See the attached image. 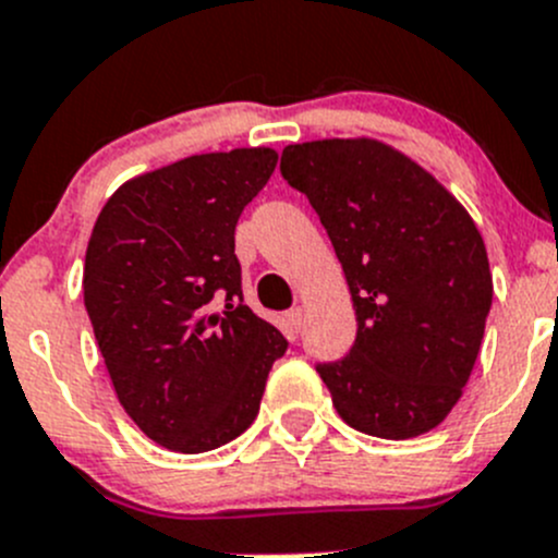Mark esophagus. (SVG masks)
Listing matches in <instances>:
<instances>
[{"instance_id": "esophagus-1", "label": "esophagus", "mask_w": 558, "mask_h": 558, "mask_svg": "<svg viewBox=\"0 0 558 558\" xmlns=\"http://www.w3.org/2000/svg\"><path fill=\"white\" fill-rule=\"evenodd\" d=\"M288 323H290V328H293V331L299 333L301 326H304V310H301V306H295V310H290V312H288Z\"/></svg>"}]
</instances>
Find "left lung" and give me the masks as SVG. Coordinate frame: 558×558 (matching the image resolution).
Returning <instances> with one entry per match:
<instances>
[{
    "label": "left lung",
    "mask_w": 558,
    "mask_h": 558,
    "mask_svg": "<svg viewBox=\"0 0 558 558\" xmlns=\"http://www.w3.org/2000/svg\"><path fill=\"white\" fill-rule=\"evenodd\" d=\"M279 169L320 216L353 299V348L315 367L337 413L391 441L438 427L469 384L493 304L476 225L384 142L288 145Z\"/></svg>",
    "instance_id": "obj_1"
}]
</instances>
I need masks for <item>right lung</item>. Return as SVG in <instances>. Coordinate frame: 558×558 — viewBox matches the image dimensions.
Listing matches in <instances>:
<instances>
[{
	"mask_svg": "<svg viewBox=\"0 0 558 558\" xmlns=\"http://www.w3.org/2000/svg\"><path fill=\"white\" fill-rule=\"evenodd\" d=\"M270 147L174 161L123 183L84 257V306L117 400L183 454L254 422L288 339L243 304L235 225L276 167ZM226 301L225 313H214Z\"/></svg>",
	"mask_w": 558,
	"mask_h": 558,
	"instance_id": "obj_1",
	"label": "right lung"
}]
</instances>
